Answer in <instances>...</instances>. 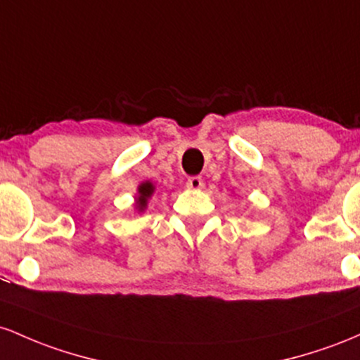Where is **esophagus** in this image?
<instances>
[{
	"instance_id": "1",
	"label": "esophagus",
	"mask_w": 360,
	"mask_h": 360,
	"mask_svg": "<svg viewBox=\"0 0 360 360\" xmlns=\"http://www.w3.org/2000/svg\"><path fill=\"white\" fill-rule=\"evenodd\" d=\"M187 188H191V191H200V188H204V180L200 176H191L187 180Z\"/></svg>"
}]
</instances>
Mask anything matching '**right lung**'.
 Returning a JSON list of instances; mask_svg holds the SVG:
<instances>
[{
    "label": "right lung",
    "instance_id": "obj_1",
    "mask_svg": "<svg viewBox=\"0 0 360 360\" xmlns=\"http://www.w3.org/2000/svg\"><path fill=\"white\" fill-rule=\"evenodd\" d=\"M153 192H155V185H153L151 181H144V184L139 185V188H137V199H136V205L137 209H139V212L146 209L148 199L153 195Z\"/></svg>",
    "mask_w": 360,
    "mask_h": 360
}]
</instances>
